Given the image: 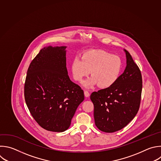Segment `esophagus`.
Segmentation results:
<instances>
[{
	"label": "esophagus",
	"instance_id": "34e87169",
	"mask_svg": "<svg viewBox=\"0 0 161 161\" xmlns=\"http://www.w3.org/2000/svg\"><path fill=\"white\" fill-rule=\"evenodd\" d=\"M84 94H85V96L86 97H88L90 96V93H89L88 91H86V90H85V91L84 92Z\"/></svg>",
	"mask_w": 161,
	"mask_h": 161
}]
</instances>
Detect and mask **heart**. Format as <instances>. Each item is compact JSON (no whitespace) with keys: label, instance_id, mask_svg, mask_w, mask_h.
Here are the masks:
<instances>
[{"label":"heart","instance_id":"obj_1","mask_svg":"<svg viewBox=\"0 0 161 161\" xmlns=\"http://www.w3.org/2000/svg\"><path fill=\"white\" fill-rule=\"evenodd\" d=\"M122 69L123 61L119 56L101 50H88L81 58L76 57L71 63L73 76L77 81L81 82L90 71L92 77L83 83L86 88L96 85L102 88L111 86L118 80Z\"/></svg>","mask_w":161,"mask_h":161}]
</instances>
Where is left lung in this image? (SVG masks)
I'll list each match as a JSON object with an SVG mask.
<instances>
[{"instance_id":"left-lung-1","label":"left lung","mask_w":161,"mask_h":161,"mask_svg":"<svg viewBox=\"0 0 161 161\" xmlns=\"http://www.w3.org/2000/svg\"><path fill=\"white\" fill-rule=\"evenodd\" d=\"M126 67L111 86L93 92L90 99L94 105L96 126L102 131L113 133L125 127L136 115L142 90L141 71L130 53L124 50Z\"/></svg>"}]
</instances>
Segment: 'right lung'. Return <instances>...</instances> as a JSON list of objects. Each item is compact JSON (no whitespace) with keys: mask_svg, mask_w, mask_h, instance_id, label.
Instances as JSON below:
<instances>
[{"mask_svg":"<svg viewBox=\"0 0 161 161\" xmlns=\"http://www.w3.org/2000/svg\"><path fill=\"white\" fill-rule=\"evenodd\" d=\"M66 46L43 48L28 69L25 98L36 123L43 129L63 132L69 128L84 100L81 87L69 79Z\"/></svg>","mask_w":161,"mask_h":161,"instance_id":"obj_1","label":"right lung"}]
</instances>
